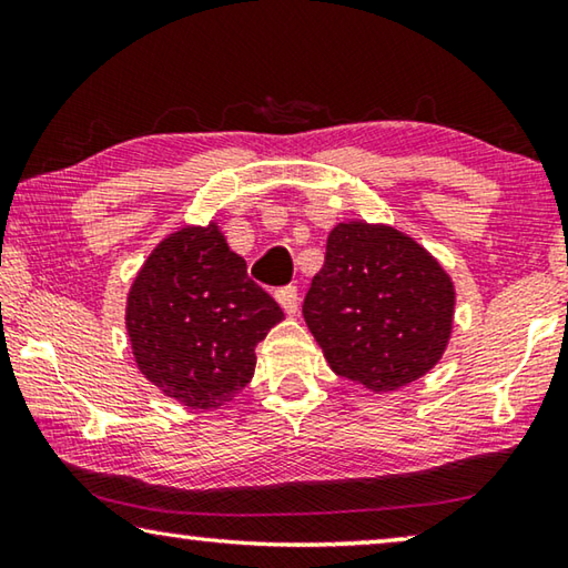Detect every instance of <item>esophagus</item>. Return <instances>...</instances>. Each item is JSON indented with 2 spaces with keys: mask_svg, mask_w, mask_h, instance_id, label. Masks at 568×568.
<instances>
[{
  "mask_svg": "<svg viewBox=\"0 0 568 568\" xmlns=\"http://www.w3.org/2000/svg\"><path fill=\"white\" fill-rule=\"evenodd\" d=\"M277 303L283 305V311L287 315H295L297 313V287L295 285H287V287H281V291L275 293Z\"/></svg>",
  "mask_w": 568,
  "mask_h": 568,
  "instance_id": "1",
  "label": "esophagus"
}]
</instances>
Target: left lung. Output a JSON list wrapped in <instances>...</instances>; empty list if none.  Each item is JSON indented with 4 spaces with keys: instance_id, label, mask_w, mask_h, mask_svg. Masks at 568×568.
<instances>
[{
    "instance_id": "obj_1",
    "label": "left lung",
    "mask_w": 568,
    "mask_h": 568,
    "mask_svg": "<svg viewBox=\"0 0 568 568\" xmlns=\"http://www.w3.org/2000/svg\"><path fill=\"white\" fill-rule=\"evenodd\" d=\"M456 287L418 240L386 223L345 220L303 315L335 376L390 393L436 368L454 333Z\"/></svg>"
}]
</instances>
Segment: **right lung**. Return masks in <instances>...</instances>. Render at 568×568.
Here are the masks:
<instances>
[{
    "label": "right lung",
    "instance_id": "add662e5",
    "mask_svg": "<svg viewBox=\"0 0 568 568\" xmlns=\"http://www.w3.org/2000/svg\"><path fill=\"white\" fill-rule=\"evenodd\" d=\"M283 318L215 220L162 237L124 305L142 376L162 396L197 410L225 406L247 386L255 345Z\"/></svg>",
    "mask_w": 568,
    "mask_h": 568
}]
</instances>
